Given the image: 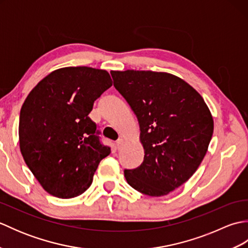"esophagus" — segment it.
<instances>
[{
	"mask_svg": "<svg viewBox=\"0 0 248 248\" xmlns=\"http://www.w3.org/2000/svg\"><path fill=\"white\" fill-rule=\"evenodd\" d=\"M123 145H124V140L123 139H120V140L116 141V147H117V149H120L121 147H123Z\"/></svg>",
	"mask_w": 248,
	"mask_h": 248,
	"instance_id": "obj_1",
	"label": "esophagus"
}]
</instances>
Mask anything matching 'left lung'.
I'll return each instance as SVG.
<instances>
[{"label":"left lung","mask_w":248,"mask_h":248,"mask_svg":"<svg viewBox=\"0 0 248 248\" xmlns=\"http://www.w3.org/2000/svg\"><path fill=\"white\" fill-rule=\"evenodd\" d=\"M140 129L144 161L124 170L125 180L148 196H164L186 182L207 154L213 118L202 97L170 73L110 72Z\"/></svg>","instance_id":"8db88e82"}]
</instances>
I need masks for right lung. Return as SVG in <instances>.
<instances>
[{"label":"right lung","instance_id":"obj_1","mask_svg":"<svg viewBox=\"0 0 248 248\" xmlns=\"http://www.w3.org/2000/svg\"><path fill=\"white\" fill-rule=\"evenodd\" d=\"M112 86L108 72L61 68L33 88L21 108L20 150L46 192L72 198L91 186L100 161L110 154L89 118L93 102Z\"/></svg>","mask_w":248,"mask_h":248}]
</instances>
